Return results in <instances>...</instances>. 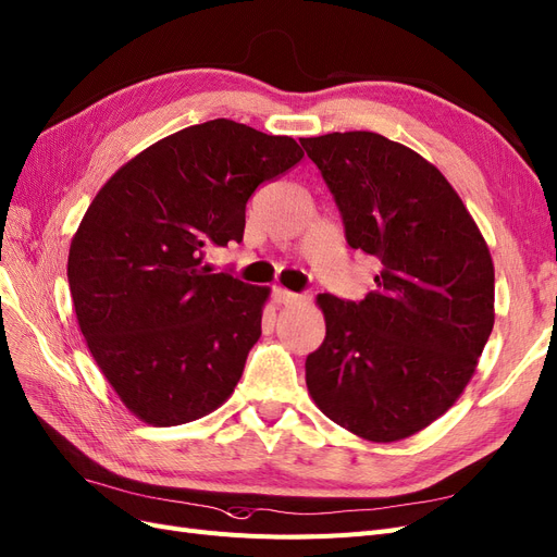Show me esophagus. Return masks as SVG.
Masks as SVG:
<instances>
[{
  "instance_id": "esophagus-1",
  "label": "esophagus",
  "mask_w": 557,
  "mask_h": 557,
  "mask_svg": "<svg viewBox=\"0 0 557 557\" xmlns=\"http://www.w3.org/2000/svg\"><path fill=\"white\" fill-rule=\"evenodd\" d=\"M299 299H301V297L295 295V293H290V290H283V288H276V290H274V301H276V305L290 307V305H297Z\"/></svg>"
}]
</instances>
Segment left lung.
Wrapping results in <instances>:
<instances>
[{"label":"left lung","instance_id":"obj_1","mask_svg":"<svg viewBox=\"0 0 557 557\" xmlns=\"http://www.w3.org/2000/svg\"><path fill=\"white\" fill-rule=\"evenodd\" d=\"M339 207L350 248L374 256L362 301L318 295L325 342L307 387L336 425L391 444L462 395L495 325V267L444 174L376 132L299 139Z\"/></svg>","mask_w":557,"mask_h":557}]
</instances>
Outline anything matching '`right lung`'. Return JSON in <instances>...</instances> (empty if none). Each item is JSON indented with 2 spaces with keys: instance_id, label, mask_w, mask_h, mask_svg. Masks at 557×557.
<instances>
[{
  "instance_id": "obj_1",
  "label": "right lung",
  "mask_w": 557,
  "mask_h": 557,
  "mask_svg": "<svg viewBox=\"0 0 557 557\" xmlns=\"http://www.w3.org/2000/svg\"><path fill=\"white\" fill-rule=\"evenodd\" d=\"M301 158L290 137L215 117L141 150L83 215L66 262L78 327L144 423H190L237 387L269 288L205 256L244 239L248 197Z\"/></svg>"
}]
</instances>
